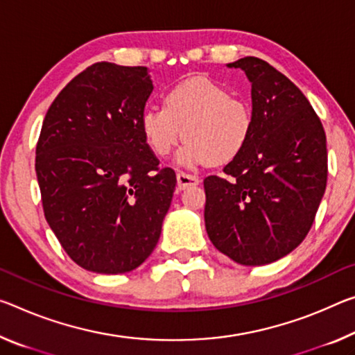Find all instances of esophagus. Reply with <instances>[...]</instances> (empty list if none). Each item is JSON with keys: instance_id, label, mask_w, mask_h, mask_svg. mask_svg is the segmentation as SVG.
I'll return each instance as SVG.
<instances>
[{"instance_id": "1", "label": "esophagus", "mask_w": 355, "mask_h": 355, "mask_svg": "<svg viewBox=\"0 0 355 355\" xmlns=\"http://www.w3.org/2000/svg\"><path fill=\"white\" fill-rule=\"evenodd\" d=\"M177 184L180 189H187L191 187H198L199 184V178L196 175H189V173L184 172H178L177 173Z\"/></svg>"}]
</instances>
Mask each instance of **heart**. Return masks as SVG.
<instances>
[{
	"mask_svg": "<svg viewBox=\"0 0 355 355\" xmlns=\"http://www.w3.org/2000/svg\"><path fill=\"white\" fill-rule=\"evenodd\" d=\"M139 126L147 147L159 157L187 137L177 162L193 168L235 159L250 142L254 116L245 99L230 96L223 85L191 77L167 89L164 107H145Z\"/></svg>",
	"mask_w": 355,
	"mask_h": 355,
	"instance_id": "obj_1",
	"label": "heart"
}]
</instances>
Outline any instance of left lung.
I'll list each match as a JSON object with an SVG mask.
<instances>
[{"mask_svg": "<svg viewBox=\"0 0 355 355\" xmlns=\"http://www.w3.org/2000/svg\"><path fill=\"white\" fill-rule=\"evenodd\" d=\"M227 67L251 83L254 126L243 151L207 177L205 229L218 251L241 266H266L306 237L327 184L322 123L288 77L256 56Z\"/></svg>", "mask_w": 355, "mask_h": 355, "instance_id": "1", "label": "left lung"}]
</instances>
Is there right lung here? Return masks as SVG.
Masks as SVG:
<instances>
[{
	"instance_id": "obj_1",
	"label": "right lung",
	"mask_w": 355,
	"mask_h": 355,
	"mask_svg": "<svg viewBox=\"0 0 355 355\" xmlns=\"http://www.w3.org/2000/svg\"><path fill=\"white\" fill-rule=\"evenodd\" d=\"M151 92L148 67L94 63L44 118L36 147L44 215L67 256L89 272H131L159 240L177 178L157 167L140 132Z\"/></svg>"
}]
</instances>
